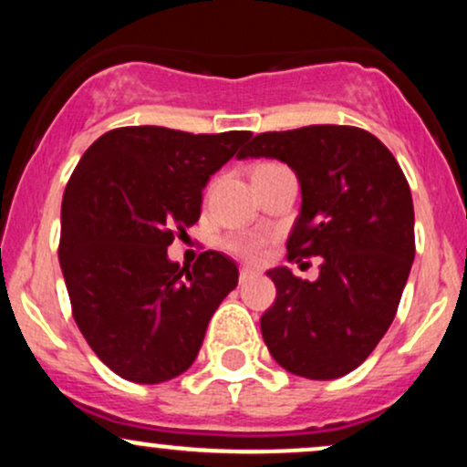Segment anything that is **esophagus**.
<instances>
[{"mask_svg": "<svg viewBox=\"0 0 467 467\" xmlns=\"http://www.w3.org/2000/svg\"><path fill=\"white\" fill-rule=\"evenodd\" d=\"M252 276H256L254 270H250V267H241V272H239V281H241V283L250 281Z\"/></svg>", "mask_w": 467, "mask_h": 467, "instance_id": "1", "label": "esophagus"}]
</instances>
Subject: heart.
<instances>
[{"label": "heart", "mask_w": 467, "mask_h": 467, "mask_svg": "<svg viewBox=\"0 0 467 467\" xmlns=\"http://www.w3.org/2000/svg\"><path fill=\"white\" fill-rule=\"evenodd\" d=\"M228 248L245 261H261L265 254V241L256 234H244L228 241Z\"/></svg>", "instance_id": "1"}]
</instances>
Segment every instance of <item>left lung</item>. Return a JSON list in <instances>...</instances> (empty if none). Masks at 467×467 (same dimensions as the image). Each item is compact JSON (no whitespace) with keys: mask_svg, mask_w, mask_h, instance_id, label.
Here are the masks:
<instances>
[{"mask_svg":"<svg viewBox=\"0 0 467 467\" xmlns=\"http://www.w3.org/2000/svg\"><path fill=\"white\" fill-rule=\"evenodd\" d=\"M237 158H275L296 173L303 202L287 259L320 256L316 281L289 267L267 272L276 285L261 316L267 349L301 378L351 373L393 323L415 259V211L398 160L373 133L345 125L259 133Z\"/></svg>","mask_w":467,"mask_h":467,"instance_id":"8db88e82","label":"left lung"}]
</instances>
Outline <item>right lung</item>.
<instances>
[{
    "instance_id": "right-lung-1",
    "label": "right lung",
    "mask_w": 467,
    "mask_h": 467,
    "mask_svg": "<svg viewBox=\"0 0 467 467\" xmlns=\"http://www.w3.org/2000/svg\"><path fill=\"white\" fill-rule=\"evenodd\" d=\"M250 131L186 133L120 127L74 169L61 206V261L72 314L120 378L160 384L195 362L219 303L237 287L233 259L202 252L192 270L166 248L202 213L208 180Z\"/></svg>"
}]
</instances>
